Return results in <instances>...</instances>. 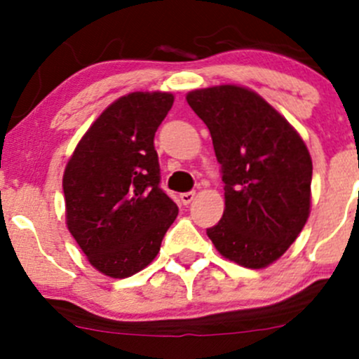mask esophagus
I'll list each match as a JSON object with an SVG mask.
<instances>
[{"label": "esophagus", "instance_id": "34e87169", "mask_svg": "<svg viewBox=\"0 0 359 359\" xmlns=\"http://www.w3.org/2000/svg\"><path fill=\"white\" fill-rule=\"evenodd\" d=\"M194 196H196V193H194V191H187V193L180 194V201H182L184 205H189V203L194 200Z\"/></svg>", "mask_w": 359, "mask_h": 359}]
</instances>
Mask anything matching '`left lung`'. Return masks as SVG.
<instances>
[{"label": "left lung", "instance_id": "obj_1", "mask_svg": "<svg viewBox=\"0 0 359 359\" xmlns=\"http://www.w3.org/2000/svg\"><path fill=\"white\" fill-rule=\"evenodd\" d=\"M187 104L210 130L226 208L206 234L248 269L280 259L311 212L313 161L297 130L259 93L236 85L193 90Z\"/></svg>", "mask_w": 359, "mask_h": 359}]
</instances>
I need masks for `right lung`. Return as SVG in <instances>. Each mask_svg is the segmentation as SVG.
Segmentation results:
<instances>
[{
    "label": "right lung",
    "instance_id": "add662e5",
    "mask_svg": "<svg viewBox=\"0 0 359 359\" xmlns=\"http://www.w3.org/2000/svg\"><path fill=\"white\" fill-rule=\"evenodd\" d=\"M168 92L119 97L76 146L64 172L69 233L111 278L149 266L179 208L159 187L154 133L172 109Z\"/></svg>",
    "mask_w": 359,
    "mask_h": 359
}]
</instances>
